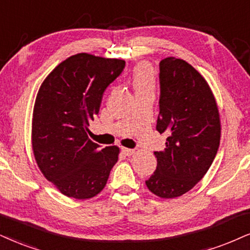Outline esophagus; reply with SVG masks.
Instances as JSON below:
<instances>
[{
  "instance_id": "34e87169",
  "label": "esophagus",
  "mask_w": 250,
  "mask_h": 250,
  "mask_svg": "<svg viewBox=\"0 0 250 250\" xmlns=\"http://www.w3.org/2000/svg\"><path fill=\"white\" fill-rule=\"evenodd\" d=\"M122 152H123V154H124V155H126V156H131V155H133V154H134V149L125 148V147H123Z\"/></svg>"
}]
</instances>
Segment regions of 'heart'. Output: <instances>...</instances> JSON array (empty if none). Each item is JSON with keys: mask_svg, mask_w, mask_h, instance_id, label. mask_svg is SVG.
<instances>
[{"mask_svg": "<svg viewBox=\"0 0 250 250\" xmlns=\"http://www.w3.org/2000/svg\"><path fill=\"white\" fill-rule=\"evenodd\" d=\"M132 85L135 92L153 91L155 88V76L149 63L139 62L134 66L132 72Z\"/></svg>", "mask_w": 250, "mask_h": 250, "instance_id": "1", "label": "heart"}]
</instances>
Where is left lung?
Returning <instances> with one entry per match:
<instances>
[{
  "mask_svg": "<svg viewBox=\"0 0 250 250\" xmlns=\"http://www.w3.org/2000/svg\"><path fill=\"white\" fill-rule=\"evenodd\" d=\"M160 113L156 130L166 148L154 152L158 167L146 181L160 198H176L192 189L211 167L220 144L221 123L210 85L182 59L160 62Z\"/></svg>",
  "mask_w": 250,
  "mask_h": 250,
  "instance_id": "obj_1",
  "label": "left lung"
}]
</instances>
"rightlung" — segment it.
I'll return each mask as SVG.
<instances>
[{
  "instance_id": "add662e5",
  "label": "right lung",
  "mask_w": 250,
  "mask_h": 250,
  "mask_svg": "<svg viewBox=\"0 0 250 250\" xmlns=\"http://www.w3.org/2000/svg\"><path fill=\"white\" fill-rule=\"evenodd\" d=\"M124 67L122 59L79 53L58 64L40 85L32 113L33 155L46 180L64 196H97L118 161L119 147L101 148L87 132L104 90Z\"/></svg>"
}]
</instances>
